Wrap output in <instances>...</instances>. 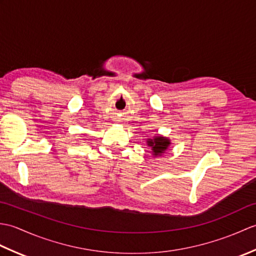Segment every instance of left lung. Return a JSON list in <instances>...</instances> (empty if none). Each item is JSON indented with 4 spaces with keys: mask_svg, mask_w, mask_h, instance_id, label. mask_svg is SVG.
<instances>
[{
    "mask_svg": "<svg viewBox=\"0 0 256 256\" xmlns=\"http://www.w3.org/2000/svg\"><path fill=\"white\" fill-rule=\"evenodd\" d=\"M148 145L152 146V150L154 152V155H160L167 150L168 146H170V142L166 138L162 136H157L154 140H148Z\"/></svg>",
    "mask_w": 256,
    "mask_h": 256,
    "instance_id": "left-lung-1",
    "label": "left lung"
}]
</instances>
